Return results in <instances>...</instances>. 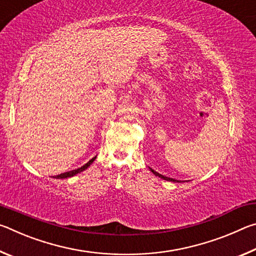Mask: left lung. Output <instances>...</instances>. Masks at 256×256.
<instances>
[{
	"label": "left lung",
	"mask_w": 256,
	"mask_h": 256,
	"mask_svg": "<svg viewBox=\"0 0 256 256\" xmlns=\"http://www.w3.org/2000/svg\"><path fill=\"white\" fill-rule=\"evenodd\" d=\"M150 170L156 176H158V177H160V178H162V180H170V182H178V180H174V178H170V177H166V176H164V175H162V174H159V172H154V170H152V168H150Z\"/></svg>",
	"instance_id": "obj_1"
}]
</instances>
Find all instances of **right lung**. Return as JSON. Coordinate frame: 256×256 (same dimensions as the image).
Segmentation results:
<instances>
[{
    "instance_id": "1",
    "label": "right lung",
    "mask_w": 256,
    "mask_h": 256,
    "mask_svg": "<svg viewBox=\"0 0 256 256\" xmlns=\"http://www.w3.org/2000/svg\"><path fill=\"white\" fill-rule=\"evenodd\" d=\"M94 159H96V157H94L92 159H90L88 162L84 164V166H82V167L78 168V170H70V172H63V174L56 175V176H54V178H68V177H72V176H74V175H76V174H79V172H81L86 170V168H88V167L90 166V164H92L94 162Z\"/></svg>"
}]
</instances>
